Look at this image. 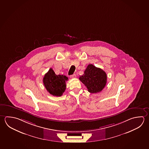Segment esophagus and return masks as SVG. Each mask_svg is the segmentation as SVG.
Here are the masks:
<instances>
[{
  "label": "esophagus",
  "instance_id": "34e87169",
  "mask_svg": "<svg viewBox=\"0 0 149 149\" xmlns=\"http://www.w3.org/2000/svg\"><path fill=\"white\" fill-rule=\"evenodd\" d=\"M71 78H76V75L75 74H73L72 75H71L70 76Z\"/></svg>",
  "mask_w": 149,
  "mask_h": 149
}]
</instances>
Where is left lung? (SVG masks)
I'll return each mask as SVG.
<instances>
[{"instance_id": "obj_1", "label": "left lung", "mask_w": 149, "mask_h": 149, "mask_svg": "<svg viewBox=\"0 0 149 149\" xmlns=\"http://www.w3.org/2000/svg\"><path fill=\"white\" fill-rule=\"evenodd\" d=\"M79 80L86 86L89 92L95 93L101 91L106 86L107 76L101 69L89 64L84 74L80 76Z\"/></svg>"}]
</instances>
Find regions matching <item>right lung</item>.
Masks as SVG:
<instances>
[{
  "label": "right lung",
  "instance_id": "obj_1",
  "mask_svg": "<svg viewBox=\"0 0 149 149\" xmlns=\"http://www.w3.org/2000/svg\"><path fill=\"white\" fill-rule=\"evenodd\" d=\"M68 78L63 75H57L52 68L45 74L43 78V84L50 94L54 96L60 97L66 88L65 81Z\"/></svg>",
  "mask_w": 149,
  "mask_h": 149
}]
</instances>
